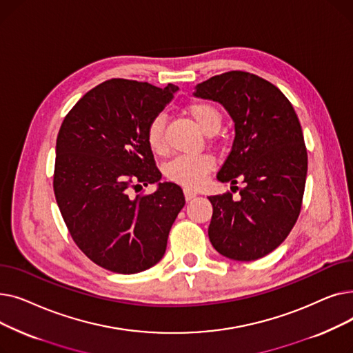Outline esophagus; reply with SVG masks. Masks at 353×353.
Instances as JSON below:
<instances>
[{"label": "esophagus", "mask_w": 353, "mask_h": 353, "mask_svg": "<svg viewBox=\"0 0 353 353\" xmlns=\"http://www.w3.org/2000/svg\"><path fill=\"white\" fill-rule=\"evenodd\" d=\"M183 193H184V197H186L188 201L192 200V199H194V197L197 196V192H194V190H192V189H189V188H184V189H183Z\"/></svg>", "instance_id": "34e87169"}]
</instances>
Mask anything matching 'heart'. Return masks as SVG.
<instances>
[{
	"label": "heart",
	"instance_id": "heart-1",
	"mask_svg": "<svg viewBox=\"0 0 353 353\" xmlns=\"http://www.w3.org/2000/svg\"><path fill=\"white\" fill-rule=\"evenodd\" d=\"M188 113L203 133L214 134L223 121L220 110L206 101H193L188 105ZM147 143L154 152L165 148V119L154 116L147 125ZM214 160L208 154L177 156L167 164V177L186 188H196L213 169Z\"/></svg>",
	"mask_w": 353,
	"mask_h": 353
}]
</instances>
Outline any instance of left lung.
Here are the masks:
<instances>
[{"label":"left lung","instance_id":"8db88e82","mask_svg":"<svg viewBox=\"0 0 353 353\" xmlns=\"http://www.w3.org/2000/svg\"><path fill=\"white\" fill-rule=\"evenodd\" d=\"M194 96L220 103L234 121L232 150L217 180L245 183L239 200L230 192L209 196V239L233 261H256L283 242L301 213L307 152L299 119L279 88L246 71L203 81Z\"/></svg>","mask_w":353,"mask_h":353}]
</instances>
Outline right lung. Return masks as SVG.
Instances as JSON below:
<instances>
[{"label": "right lung", "mask_w": 353, "mask_h": 353, "mask_svg": "<svg viewBox=\"0 0 353 353\" xmlns=\"http://www.w3.org/2000/svg\"><path fill=\"white\" fill-rule=\"evenodd\" d=\"M179 88L111 79L77 101L55 145L54 194L65 226L96 265L132 274L154 266L184 206L183 190L160 183L147 125ZM158 183L152 195L130 188Z\"/></svg>", "instance_id": "add662e5"}]
</instances>
